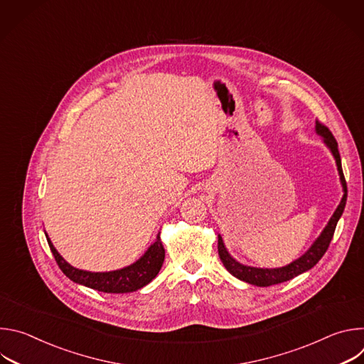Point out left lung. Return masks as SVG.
I'll return each instance as SVG.
<instances>
[{"mask_svg":"<svg viewBox=\"0 0 364 364\" xmlns=\"http://www.w3.org/2000/svg\"><path fill=\"white\" fill-rule=\"evenodd\" d=\"M316 132H317V135H320L323 138V142L327 145V148L333 154V157H334L336 164H337L338 176H340V183H341L344 194L341 197L340 204L337 205L336 212L330 218L328 223L326 225V228L323 229L320 236L314 240L313 245L309 246V249L304 255H301L298 259H295V261H292L291 264H288L285 267H281V268H255V267H247V265H243V264L237 262L236 259L229 253V250L226 249L222 236L218 235V249H219L220 261L223 262L225 268L235 278H237L243 282L256 285V287L277 285V284L289 281V279L295 278L296 275H301L302 272H306L311 268H314L317 265V262L323 257V255L326 253V250L328 249V245L333 239L337 222H338V219L341 218V215L344 212L346 201H347V186H346V180H344V174H343V168H341V159H340L338 145H337L336 138L333 136L330 129L327 127H324L323 124H320L318 121L316 122Z\"/></svg>","mask_w":364,"mask_h":364,"instance_id":"left-lung-1","label":"left lung"}]
</instances>
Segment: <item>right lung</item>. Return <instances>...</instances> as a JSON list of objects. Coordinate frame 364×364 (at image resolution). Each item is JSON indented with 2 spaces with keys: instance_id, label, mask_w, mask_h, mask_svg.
<instances>
[{
  "instance_id": "obj_1",
  "label": "right lung",
  "mask_w": 364,
  "mask_h": 364,
  "mask_svg": "<svg viewBox=\"0 0 364 364\" xmlns=\"http://www.w3.org/2000/svg\"><path fill=\"white\" fill-rule=\"evenodd\" d=\"M46 237L51 252H53V256L56 259L59 268L70 281L100 292H108V294L134 292L148 285L155 277L159 275L166 257V250L161 242V236L159 235L155 242L134 264L117 271H109V272H90V271L77 269L72 267L69 262H66L63 256L58 252L53 243H51L47 233H46Z\"/></svg>"
}]
</instances>
